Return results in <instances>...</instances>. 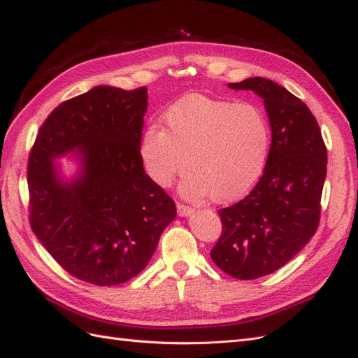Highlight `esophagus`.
<instances>
[{
	"label": "esophagus",
	"mask_w": 358,
	"mask_h": 358,
	"mask_svg": "<svg viewBox=\"0 0 358 358\" xmlns=\"http://www.w3.org/2000/svg\"><path fill=\"white\" fill-rule=\"evenodd\" d=\"M194 212V209L191 208V206H188V204H183V203H178V213L180 215V216H189L191 213Z\"/></svg>",
	"instance_id": "esophagus-1"
}]
</instances>
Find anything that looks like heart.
<instances>
[{"label":"heart","mask_w":358,"mask_h":358,"mask_svg":"<svg viewBox=\"0 0 358 358\" xmlns=\"http://www.w3.org/2000/svg\"><path fill=\"white\" fill-rule=\"evenodd\" d=\"M162 129L150 125L140 142L148 176L169 187L185 169L189 197L209 194L215 203L243 197L262 176L270 146V125L257 106L189 94L164 113Z\"/></svg>","instance_id":"heart-1"}]
</instances>
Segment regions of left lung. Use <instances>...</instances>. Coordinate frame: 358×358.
Wrapping results in <instances>:
<instances>
[{
	"label": "left lung",
	"instance_id": "obj_1",
	"mask_svg": "<svg viewBox=\"0 0 358 358\" xmlns=\"http://www.w3.org/2000/svg\"><path fill=\"white\" fill-rule=\"evenodd\" d=\"M262 96L272 128L263 176L241 201L220 209L213 263L236 279H257L287 264L315 234L327 148L315 116L284 86L264 78L230 83Z\"/></svg>",
	"mask_w": 358,
	"mask_h": 358
}]
</instances>
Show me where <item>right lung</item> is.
Here are the masks:
<instances>
[{
  "instance_id": "add662e5",
  "label": "right lung",
  "mask_w": 358,
  "mask_h": 358,
  "mask_svg": "<svg viewBox=\"0 0 358 358\" xmlns=\"http://www.w3.org/2000/svg\"><path fill=\"white\" fill-rule=\"evenodd\" d=\"M148 88L95 86L61 103L38 129L28 159L29 225L71 276L100 287L137 276L176 204L140 158ZM81 149L83 175L64 184L53 157Z\"/></svg>"
}]
</instances>
